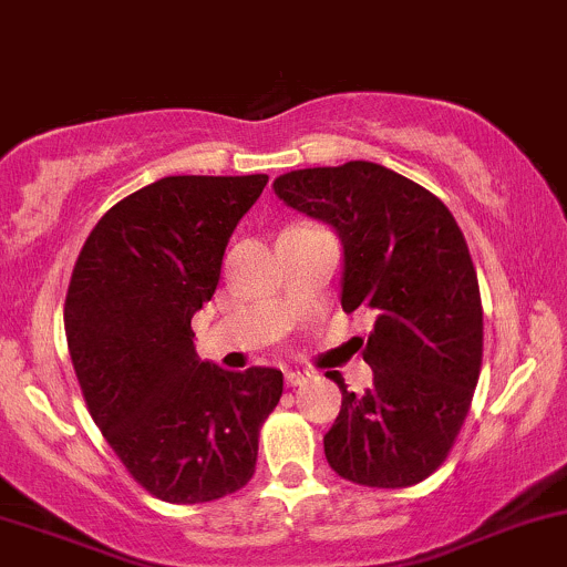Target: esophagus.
I'll return each mask as SVG.
<instances>
[{
    "instance_id": "1",
    "label": "esophagus",
    "mask_w": 567,
    "mask_h": 567,
    "mask_svg": "<svg viewBox=\"0 0 567 567\" xmlns=\"http://www.w3.org/2000/svg\"><path fill=\"white\" fill-rule=\"evenodd\" d=\"M309 379H312L309 371H301V369L285 371V384H288V388H301V384H307Z\"/></svg>"
}]
</instances>
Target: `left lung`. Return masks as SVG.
<instances>
[{
	"mask_svg": "<svg viewBox=\"0 0 567 567\" xmlns=\"http://www.w3.org/2000/svg\"><path fill=\"white\" fill-rule=\"evenodd\" d=\"M274 193L328 223L344 247L341 309H369L360 339L374 384L347 390L326 433L328 465L365 487H412L444 463L482 371V296L457 220L441 198L371 161L279 174Z\"/></svg>",
	"mask_w": 567,
	"mask_h": 567,
	"instance_id": "left-lung-1",
	"label": "left lung"
}]
</instances>
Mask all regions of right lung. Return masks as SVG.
Returning a JSON list of instances; mask_svg holds the SVG:
<instances>
[{
  "instance_id": "add662e5",
  "label": "right lung",
  "mask_w": 567,
  "mask_h": 567,
  "mask_svg": "<svg viewBox=\"0 0 567 567\" xmlns=\"http://www.w3.org/2000/svg\"><path fill=\"white\" fill-rule=\"evenodd\" d=\"M266 183L179 174L145 185L96 223L66 290V344L93 422L128 474L177 506L250 482L282 395V371L198 360L190 328Z\"/></svg>"
}]
</instances>
